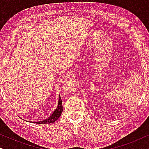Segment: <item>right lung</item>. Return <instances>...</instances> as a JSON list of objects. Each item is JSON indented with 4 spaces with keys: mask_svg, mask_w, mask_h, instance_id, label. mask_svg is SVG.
<instances>
[{
    "mask_svg": "<svg viewBox=\"0 0 149 149\" xmlns=\"http://www.w3.org/2000/svg\"><path fill=\"white\" fill-rule=\"evenodd\" d=\"M63 111V107H62V102L61 100L60 96H59V101H58V106L57 107V109L56 111L54 112V113L50 116L48 119L42 121H38V122H34V123H38V124H42V123H52L57 121L59 119V117H60L62 115V113Z\"/></svg>",
    "mask_w": 149,
    "mask_h": 149,
    "instance_id": "1",
    "label": "right lung"
}]
</instances>
